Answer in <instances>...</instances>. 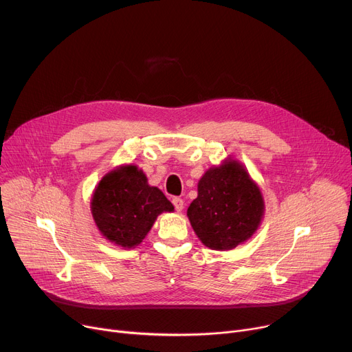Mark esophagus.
Masks as SVG:
<instances>
[{
    "label": "esophagus",
    "instance_id": "obj_1",
    "mask_svg": "<svg viewBox=\"0 0 352 352\" xmlns=\"http://www.w3.org/2000/svg\"><path fill=\"white\" fill-rule=\"evenodd\" d=\"M173 204H174L175 210H177L178 212L182 211V208H184V201H182L179 197H174V198H173Z\"/></svg>",
    "mask_w": 352,
    "mask_h": 352
}]
</instances>
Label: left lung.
<instances>
[{
    "instance_id": "obj_1",
    "label": "left lung",
    "mask_w": 352,
    "mask_h": 352,
    "mask_svg": "<svg viewBox=\"0 0 352 352\" xmlns=\"http://www.w3.org/2000/svg\"><path fill=\"white\" fill-rule=\"evenodd\" d=\"M264 198L243 164L226 160L198 182V197L187 215L201 243L226 251L245 243L264 215Z\"/></svg>"
}]
</instances>
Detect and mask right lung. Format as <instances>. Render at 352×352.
<instances>
[{
	"label": "right lung",
	"mask_w": 352,
	"mask_h": 352,
	"mask_svg": "<svg viewBox=\"0 0 352 352\" xmlns=\"http://www.w3.org/2000/svg\"><path fill=\"white\" fill-rule=\"evenodd\" d=\"M174 206L161 190L148 186L137 165H121L109 171L92 194L91 212L100 232L122 248H135L161 212Z\"/></svg>",
	"instance_id": "obj_1"
}]
</instances>
